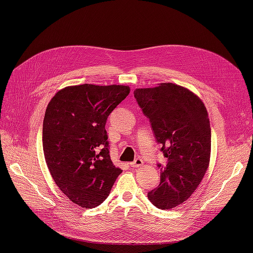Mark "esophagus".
Wrapping results in <instances>:
<instances>
[{
    "label": "esophagus",
    "instance_id": "34e87169",
    "mask_svg": "<svg viewBox=\"0 0 253 253\" xmlns=\"http://www.w3.org/2000/svg\"><path fill=\"white\" fill-rule=\"evenodd\" d=\"M142 164H143V161L141 160V159L137 158V159H135V160H134L133 162L130 163V166H131V167H134V168H137V167L142 166Z\"/></svg>",
    "mask_w": 253,
    "mask_h": 253
}]
</instances>
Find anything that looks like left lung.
Here are the masks:
<instances>
[{"instance_id":"1","label":"left lung","mask_w":253,"mask_h":253,"mask_svg":"<svg viewBox=\"0 0 253 253\" xmlns=\"http://www.w3.org/2000/svg\"><path fill=\"white\" fill-rule=\"evenodd\" d=\"M134 97L150 120L155 138L167 159L160 183L149 200L160 209L185 202L203 179L210 161L211 129L202 100L189 89L172 83L138 88Z\"/></svg>"}]
</instances>
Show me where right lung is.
<instances>
[{
	"label": "right lung",
	"mask_w": 253,
	"mask_h": 253,
	"mask_svg": "<svg viewBox=\"0 0 253 253\" xmlns=\"http://www.w3.org/2000/svg\"><path fill=\"white\" fill-rule=\"evenodd\" d=\"M129 92L123 85L69 86L47 106L45 160L57 187L79 206L100 205L122 172L111 160L105 123Z\"/></svg>",
	"instance_id": "right-lung-1"
}]
</instances>
